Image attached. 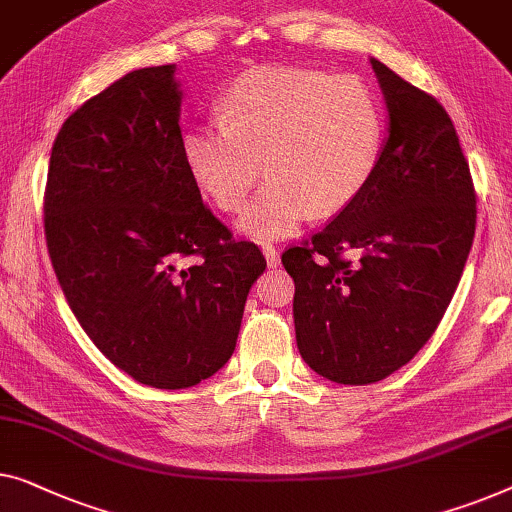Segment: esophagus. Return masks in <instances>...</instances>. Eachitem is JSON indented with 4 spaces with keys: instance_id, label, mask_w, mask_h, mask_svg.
I'll return each mask as SVG.
<instances>
[{
    "instance_id": "esophagus-1",
    "label": "esophagus",
    "mask_w": 512,
    "mask_h": 512,
    "mask_svg": "<svg viewBox=\"0 0 512 512\" xmlns=\"http://www.w3.org/2000/svg\"><path fill=\"white\" fill-rule=\"evenodd\" d=\"M263 256H265V261H268L270 268H277V265H279V251L274 249L272 244H265V247H263Z\"/></svg>"
}]
</instances>
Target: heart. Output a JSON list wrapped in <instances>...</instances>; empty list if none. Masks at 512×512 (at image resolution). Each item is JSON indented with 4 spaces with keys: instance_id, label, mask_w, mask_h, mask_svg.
<instances>
[{
    "instance_id": "obj_1",
    "label": "heart",
    "mask_w": 512,
    "mask_h": 512,
    "mask_svg": "<svg viewBox=\"0 0 512 512\" xmlns=\"http://www.w3.org/2000/svg\"><path fill=\"white\" fill-rule=\"evenodd\" d=\"M381 138L379 103L358 78L258 66L228 85L219 124L184 129L180 150L189 175L224 212H240L268 170L272 180L242 214L240 231L274 240L314 212L351 205L372 180Z\"/></svg>"
}]
</instances>
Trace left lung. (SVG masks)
I'll list each match as a JSON object with an SVG mask.
<instances>
[{
	"mask_svg": "<svg viewBox=\"0 0 512 512\" xmlns=\"http://www.w3.org/2000/svg\"><path fill=\"white\" fill-rule=\"evenodd\" d=\"M388 140L355 201L281 254L302 360L344 385L404 367L453 300L476 233V191L446 108L379 59Z\"/></svg>",
	"mask_w": 512,
	"mask_h": 512,
	"instance_id": "left-lung-1",
	"label": "left lung"
}]
</instances>
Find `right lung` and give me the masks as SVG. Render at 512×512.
I'll list each match as a JSON object with an SVG mask.
<instances>
[{"label":"right lung","mask_w":512,"mask_h":512,"mask_svg":"<svg viewBox=\"0 0 512 512\" xmlns=\"http://www.w3.org/2000/svg\"><path fill=\"white\" fill-rule=\"evenodd\" d=\"M175 64L85 101L50 152L43 224L59 286L96 348L138 383L180 390L235 351L254 242L207 210L180 150Z\"/></svg>","instance_id":"right-lung-1"}]
</instances>
